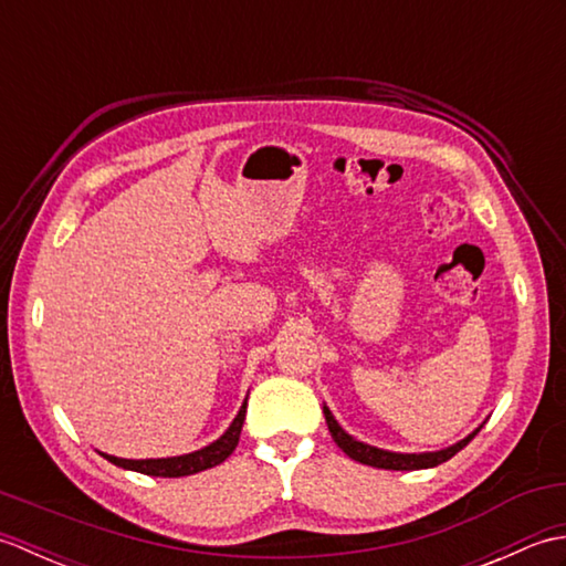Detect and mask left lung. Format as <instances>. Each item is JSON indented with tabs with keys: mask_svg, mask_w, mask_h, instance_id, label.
I'll return each mask as SVG.
<instances>
[{
	"mask_svg": "<svg viewBox=\"0 0 566 566\" xmlns=\"http://www.w3.org/2000/svg\"><path fill=\"white\" fill-rule=\"evenodd\" d=\"M323 416H326V423H328V430H331L335 444H338V448L347 457H350V460H355L359 464H367V467H377V469H396V472H413V469H430V467L448 462L450 457L460 452L464 444L472 440L484 426L482 423L476 430L469 432L467 438H462L460 442H454V444H450V448H442L436 452H391V450L375 448V444H367L363 440L353 438L350 432H345L326 403H323Z\"/></svg>",
	"mask_w": 566,
	"mask_h": 566,
	"instance_id": "8db88e82",
	"label": "left lung"
}]
</instances>
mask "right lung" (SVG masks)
<instances>
[{"instance_id":"right-lung-1","label":"right lung","mask_w":566,"mask_h":566,"mask_svg":"<svg viewBox=\"0 0 566 566\" xmlns=\"http://www.w3.org/2000/svg\"><path fill=\"white\" fill-rule=\"evenodd\" d=\"M245 408H248V399L240 406L238 416L233 418V423L228 426V430L219 440L209 442L207 448L187 452V454H177V457H158V460H126V457H114L99 452L104 460H109L112 464L122 467V469H130V472H140L148 476H189L203 472V469H211L216 464H221L223 460L231 457V452L235 450V444L240 440V430H243V420H245Z\"/></svg>"}]
</instances>
